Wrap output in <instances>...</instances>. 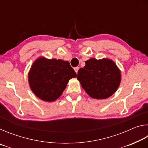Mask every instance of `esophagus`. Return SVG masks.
<instances>
[{"mask_svg":"<svg viewBox=\"0 0 148 148\" xmlns=\"http://www.w3.org/2000/svg\"><path fill=\"white\" fill-rule=\"evenodd\" d=\"M79 67L78 66H77V67H75V68L74 69V71H75V72H76V74L77 73V71H78V70H79Z\"/></svg>","mask_w":148,"mask_h":148,"instance_id":"34e87169","label":"esophagus"}]
</instances>
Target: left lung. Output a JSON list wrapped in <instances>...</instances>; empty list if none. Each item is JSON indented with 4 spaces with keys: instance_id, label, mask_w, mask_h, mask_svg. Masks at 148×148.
I'll return each mask as SVG.
<instances>
[{
    "instance_id": "1",
    "label": "left lung",
    "mask_w": 148,
    "mask_h": 148,
    "mask_svg": "<svg viewBox=\"0 0 148 148\" xmlns=\"http://www.w3.org/2000/svg\"><path fill=\"white\" fill-rule=\"evenodd\" d=\"M76 76L87 93L97 99H104L113 95L121 82L119 69L108 59L87 60Z\"/></svg>"
}]
</instances>
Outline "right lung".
I'll list each match as a JSON object with an SVG mask.
<instances>
[{"label": "right lung", "mask_w": 148, "mask_h": 148, "mask_svg": "<svg viewBox=\"0 0 148 148\" xmlns=\"http://www.w3.org/2000/svg\"><path fill=\"white\" fill-rule=\"evenodd\" d=\"M76 73L69 62L56 59L39 58L29 73L30 87L34 93L43 101L52 102L62 95L67 83Z\"/></svg>", "instance_id": "1"}]
</instances>
